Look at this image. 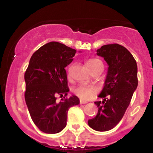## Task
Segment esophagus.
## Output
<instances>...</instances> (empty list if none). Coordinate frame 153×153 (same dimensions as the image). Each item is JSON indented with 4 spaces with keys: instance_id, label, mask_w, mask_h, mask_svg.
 Here are the masks:
<instances>
[{
    "instance_id": "34e87169",
    "label": "esophagus",
    "mask_w": 153,
    "mask_h": 153,
    "mask_svg": "<svg viewBox=\"0 0 153 153\" xmlns=\"http://www.w3.org/2000/svg\"><path fill=\"white\" fill-rule=\"evenodd\" d=\"M88 102L86 101H85V100H82V99H80V104H85V103H87Z\"/></svg>"
}]
</instances>
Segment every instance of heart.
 I'll list each match as a JSON object with an SVG mask.
<instances>
[{
    "mask_svg": "<svg viewBox=\"0 0 153 153\" xmlns=\"http://www.w3.org/2000/svg\"><path fill=\"white\" fill-rule=\"evenodd\" d=\"M99 65H102L103 63L99 59L92 58L88 59L86 62V65L89 70L92 69ZM98 88L95 86H89V85H80L73 88L74 94L80 97V99L88 100L90 99L95 94L97 93Z\"/></svg>",
    "mask_w": 153,
    "mask_h": 153,
    "instance_id": "heart-1",
    "label": "heart"
}]
</instances>
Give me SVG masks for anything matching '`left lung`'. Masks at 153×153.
<instances>
[{"label": "left lung", "mask_w": 153, "mask_h": 153, "mask_svg": "<svg viewBox=\"0 0 153 153\" xmlns=\"http://www.w3.org/2000/svg\"><path fill=\"white\" fill-rule=\"evenodd\" d=\"M96 52L108 68L104 86L99 95L103 100L95 102L98 114L88 124L94 130L106 131L117 125L130 103L138 85L137 65L129 50L118 44L103 45Z\"/></svg>", "instance_id": "1"}]
</instances>
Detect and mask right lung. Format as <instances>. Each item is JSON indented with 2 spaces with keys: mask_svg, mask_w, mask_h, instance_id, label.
I'll list each match as a JSON object with an SVG mask.
<instances>
[{
  "mask_svg": "<svg viewBox=\"0 0 153 153\" xmlns=\"http://www.w3.org/2000/svg\"><path fill=\"white\" fill-rule=\"evenodd\" d=\"M75 53L74 49L51 42L32 54L25 72L26 106L33 122L45 133L62 131L69 108L80 103L76 96L66 98L69 88L65 68ZM57 96L62 98L60 102L56 101Z\"/></svg>",
  "mask_w": 153,
  "mask_h": 153,
  "instance_id": "obj_1",
  "label": "right lung"
}]
</instances>
